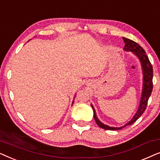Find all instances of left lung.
<instances>
[{
    "label": "left lung",
    "mask_w": 160,
    "mask_h": 160,
    "mask_svg": "<svg viewBox=\"0 0 160 160\" xmlns=\"http://www.w3.org/2000/svg\"><path fill=\"white\" fill-rule=\"evenodd\" d=\"M124 40V42L125 43L124 45V51L127 52H132L135 55L138 57V58L139 59L140 62H141L142 70H143V89H142V95L141 98V101H140L139 107L138 109L137 112L135 113L134 117H132V119L130 120V122H128L125 125L120 127V128H113V127H109L106 124H104L102 123L98 119L96 115V112L95 108L92 105V108L93 109L94 112V119H95L96 123L100 128L107 130H121L124 127L127 125H130L134 123L137 119H138V118L143 114V113L145 111L146 106L148 104V100L151 94H152V89H153V68L152 65L151 64L149 60H148V56L146 54V52L144 51V49L140 46L138 43H137L135 41H133L130 39L126 38H122Z\"/></svg>",
    "instance_id": "1"
}]
</instances>
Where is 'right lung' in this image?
Wrapping results in <instances>:
<instances>
[{
    "mask_svg": "<svg viewBox=\"0 0 160 160\" xmlns=\"http://www.w3.org/2000/svg\"><path fill=\"white\" fill-rule=\"evenodd\" d=\"M73 102H74V101H73Z\"/></svg>",
    "mask_w": 160,
    "mask_h": 160,
    "instance_id": "right-lung-1",
    "label": "right lung"
}]
</instances>
